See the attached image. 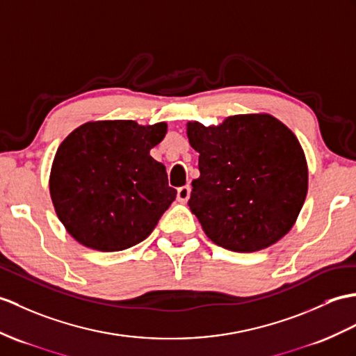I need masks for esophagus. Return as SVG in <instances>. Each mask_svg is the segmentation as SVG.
<instances>
[{"instance_id":"34e87169","label":"esophagus","mask_w":356,"mask_h":356,"mask_svg":"<svg viewBox=\"0 0 356 356\" xmlns=\"http://www.w3.org/2000/svg\"><path fill=\"white\" fill-rule=\"evenodd\" d=\"M190 192H192V188H190V186H183L178 188V193H177V199L179 202H187L188 197H190Z\"/></svg>"}]
</instances>
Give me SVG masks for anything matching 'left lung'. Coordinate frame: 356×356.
Segmentation results:
<instances>
[{
	"mask_svg": "<svg viewBox=\"0 0 356 356\" xmlns=\"http://www.w3.org/2000/svg\"><path fill=\"white\" fill-rule=\"evenodd\" d=\"M199 152L188 207L208 237L234 252L276 243L298 219L308 190L305 155L270 115H237L219 127L187 125Z\"/></svg>",
	"mask_w": 356,
	"mask_h": 356,
	"instance_id": "obj_1",
	"label": "left lung"
}]
</instances>
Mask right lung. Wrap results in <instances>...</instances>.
Returning a JSON list of instances; mask_svg holds the SVG:
<instances>
[{"instance_id":"1","label":"right lung","mask_w":356,"mask_h":356,"mask_svg":"<svg viewBox=\"0 0 356 356\" xmlns=\"http://www.w3.org/2000/svg\"><path fill=\"white\" fill-rule=\"evenodd\" d=\"M166 124L99 120L69 134L57 149L49 192L60 222L81 245L116 252L140 243L175 201L166 168L149 151Z\"/></svg>"}]
</instances>
